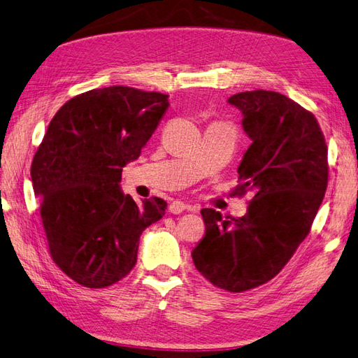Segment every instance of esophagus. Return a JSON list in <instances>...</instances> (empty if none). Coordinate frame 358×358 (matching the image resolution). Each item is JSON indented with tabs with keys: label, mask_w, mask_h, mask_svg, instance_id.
<instances>
[{
	"label": "esophagus",
	"mask_w": 358,
	"mask_h": 358,
	"mask_svg": "<svg viewBox=\"0 0 358 358\" xmlns=\"http://www.w3.org/2000/svg\"><path fill=\"white\" fill-rule=\"evenodd\" d=\"M194 210V212H196V209L195 207H192V206H187V204H185L182 201H172L171 204H169V212L171 213H173V215H178V213H181V212H185V210Z\"/></svg>",
	"instance_id": "esophagus-1"
}]
</instances>
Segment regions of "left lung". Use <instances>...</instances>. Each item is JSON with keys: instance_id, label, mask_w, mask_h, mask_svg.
<instances>
[{"instance_id": "8db88e82", "label": "left lung", "mask_w": 358, "mask_h": 358, "mask_svg": "<svg viewBox=\"0 0 358 358\" xmlns=\"http://www.w3.org/2000/svg\"><path fill=\"white\" fill-rule=\"evenodd\" d=\"M229 103L252 138L235 194L252 199L241 218L201 210L206 234L192 259L210 284L243 293L276 276L310 234L328 186V148L314 114L276 91H244Z\"/></svg>"}]
</instances>
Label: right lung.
Segmentation results:
<instances>
[{"mask_svg":"<svg viewBox=\"0 0 358 358\" xmlns=\"http://www.w3.org/2000/svg\"><path fill=\"white\" fill-rule=\"evenodd\" d=\"M168 94L132 87L90 90L50 122L31 162L48 250L66 276L105 288L134 268L140 235L168 203L137 204L120 190L122 168L137 160L168 110Z\"/></svg>","mask_w":358,"mask_h":358,"instance_id":"1","label":"right lung"}]
</instances>
